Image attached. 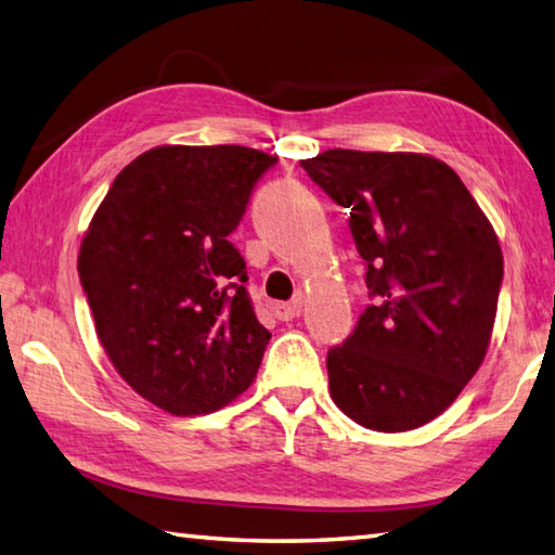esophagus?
<instances>
[{
	"mask_svg": "<svg viewBox=\"0 0 555 555\" xmlns=\"http://www.w3.org/2000/svg\"><path fill=\"white\" fill-rule=\"evenodd\" d=\"M301 311H304V301H301V299L273 304V315H275L278 320H292V318H297Z\"/></svg>",
	"mask_w": 555,
	"mask_h": 555,
	"instance_id": "34e87169",
	"label": "esophagus"
}]
</instances>
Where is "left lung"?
<instances>
[{
  "mask_svg": "<svg viewBox=\"0 0 555 555\" xmlns=\"http://www.w3.org/2000/svg\"><path fill=\"white\" fill-rule=\"evenodd\" d=\"M301 168L349 208L375 306L327 353L337 409L375 433L444 413L482 365L503 254L455 170L415 152L327 150Z\"/></svg>",
  "mask_w": 555,
  "mask_h": 555,
  "instance_id": "left-lung-1",
  "label": "left lung"
}]
</instances>
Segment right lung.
Returning <instances> with one entry per match:
<instances>
[{
  "label": "right lung",
  "instance_id": "right-lung-1",
  "mask_svg": "<svg viewBox=\"0 0 555 555\" xmlns=\"http://www.w3.org/2000/svg\"><path fill=\"white\" fill-rule=\"evenodd\" d=\"M278 156L240 144H162L116 176L80 242L78 275L118 375L173 415L235 401L270 332L228 235Z\"/></svg>",
  "mask_w": 555,
  "mask_h": 555
}]
</instances>
